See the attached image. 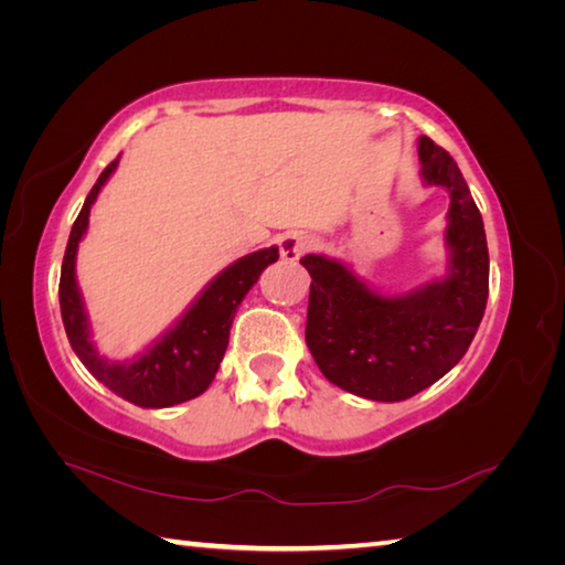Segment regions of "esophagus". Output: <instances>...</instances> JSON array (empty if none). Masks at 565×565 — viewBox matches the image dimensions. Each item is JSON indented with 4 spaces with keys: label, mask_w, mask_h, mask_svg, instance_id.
<instances>
[{
    "label": "esophagus",
    "mask_w": 565,
    "mask_h": 565,
    "mask_svg": "<svg viewBox=\"0 0 565 565\" xmlns=\"http://www.w3.org/2000/svg\"><path fill=\"white\" fill-rule=\"evenodd\" d=\"M313 236L303 232H289L279 238V252L284 262H299L306 252H311Z\"/></svg>",
    "instance_id": "34e87169"
}]
</instances>
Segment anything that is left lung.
<instances>
[{"label": "left lung", "instance_id": "8db88e82", "mask_svg": "<svg viewBox=\"0 0 565 565\" xmlns=\"http://www.w3.org/2000/svg\"><path fill=\"white\" fill-rule=\"evenodd\" d=\"M420 181L448 191L446 274L404 294L376 291L351 266L303 256L311 274L306 347L333 386L371 401H406L446 376L471 347L489 299L483 218L454 157L418 139Z\"/></svg>", "mask_w": 565, "mask_h": 565}]
</instances>
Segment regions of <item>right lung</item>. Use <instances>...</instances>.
I'll list each match as a JSON object with an SVG mask.
<instances>
[{"mask_svg": "<svg viewBox=\"0 0 565 565\" xmlns=\"http://www.w3.org/2000/svg\"><path fill=\"white\" fill-rule=\"evenodd\" d=\"M119 159L121 157L114 159L99 174L66 242L60 279L62 321L74 353L94 379L134 406L169 408L202 396L212 386L228 347V331H232L238 303L259 281L266 266L279 259V246L259 248L228 264L199 291L189 309L137 356L127 361L102 356L92 339L89 313L76 284V252L89 228L92 206L109 177L117 171Z\"/></svg>", "mask_w": 565, "mask_h": 565, "instance_id": "add662e5", "label": "right lung"}]
</instances>
